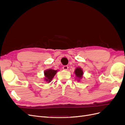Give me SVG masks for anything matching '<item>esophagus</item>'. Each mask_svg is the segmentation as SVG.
Here are the masks:
<instances>
[{
	"label": "esophagus",
	"mask_w": 125,
	"mask_h": 125,
	"mask_svg": "<svg viewBox=\"0 0 125 125\" xmlns=\"http://www.w3.org/2000/svg\"><path fill=\"white\" fill-rule=\"evenodd\" d=\"M62 69L63 70H68V66H64L62 67Z\"/></svg>",
	"instance_id": "1"
}]
</instances>
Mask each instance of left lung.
<instances>
[{
  "label": "left lung",
  "instance_id": "left-lung-1",
  "mask_svg": "<svg viewBox=\"0 0 125 125\" xmlns=\"http://www.w3.org/2000/svg\"><path fill=\"white\" fill-rule=\"evenodd\" d=\"M74 73L76 77V80L78 82H80L83 77V71L82 69L80 67L76 68L74 71Z\"/></svg>",
  "mask_w": 125,
  "mask_h": 125
}]
</instances>
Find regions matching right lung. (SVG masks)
Instances as JSON below:
<instances>
[{"label":"right lung","mask_w":125,"mask_h":125,"mask_svg":"<svg viewBox=\"0 0 125 125\" xmlns=\"http://www.w3.org/2000/svg\"><path fill=\"white\" fill-rule=\"evenodd\" d=\"M58 70H54L52 69H48L45 70L44 72V80L45 81L47 82L48 83L51 82L52 79H53L56 73H57Z\"/></svg>","instance_id":"obj_1"}]
</instances>
